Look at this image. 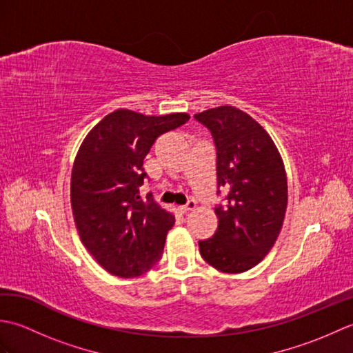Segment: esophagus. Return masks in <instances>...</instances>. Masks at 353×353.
<instances>
[{"instance_id": "esophagus-1", "label": "esophagus", "mask_w": 353, "mask_h": 353, "mask_svg": "<svg viewBox=\"0 0 353 353\" xmlns=\"http://www.w3.org/2000/svg\"><path fill=\"white\" fill-rule=\"evenodd\" d=\"M196 201H194V200H190L188 201V203H186L185 206H179L177 209H179V211H181L182 214H185V212H190V211H194V209H196Z\"/></svg>"}]
</instances>
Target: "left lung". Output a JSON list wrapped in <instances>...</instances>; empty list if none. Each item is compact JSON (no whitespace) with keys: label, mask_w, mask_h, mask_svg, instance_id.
I'll return each instance as SVG.
<instances>
[{"label":"left lung","mask_w":353,"mask_h":353,"mask_svg":"<svg viewBox=\"0 0 353 353\" xmlns=\"http://www.w3.org/2000/svg\"><path fill=\"white\" fill-rule=\"evenodd\" d=\"M194 118L212 133L216 185L229 190L214 209L215 234L199 241L201 258L219 272L244 273L265 258L282 229L288 203L283 161L264 127L243 110L219 106Z\"/></svg>","instance_id":"left-lung-1"}]
</instances>
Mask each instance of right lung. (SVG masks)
Wrapping results in <instances>:
<instances>
[{
	"instance_id": "right-lung-1",
	"label": "right lung",
	"mask_w": 353,
	"mask_h": 353,
	"mask_svg": "<svg viewBox=\"0 0 353 353\" xmlns=\"http://www.w3.org/2000/svg\"><path fill=\"white\" fill-rule=\"evenodd\" d=\"M190 119L118 109L86 134L71 172V208L81 243L118 277H137L161 259L174 215L153 199L142 201L145 156L162 133Z\"/></svg>"
}]
</instances>
